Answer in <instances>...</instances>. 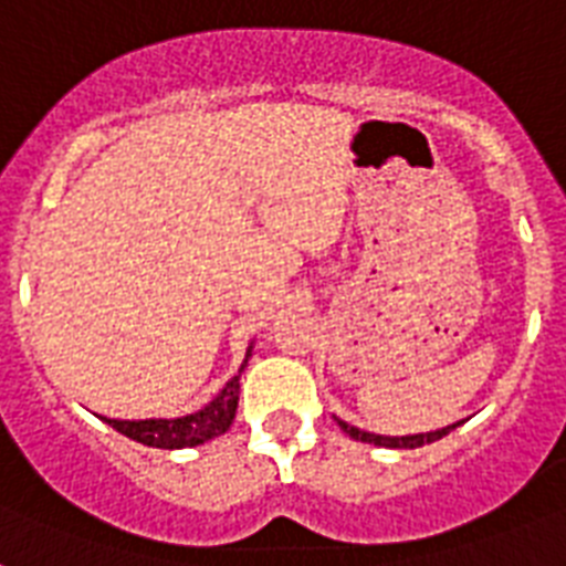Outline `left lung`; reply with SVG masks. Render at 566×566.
<instances>
[{"instance_id":"1","label":"left lung","mask_w":566,"mask_h":566,"mask_svg":"<svg viewBox=\"0 0 566 566\" xmlns=\"http://www.w3.org/2000/svg\"><path fill=\"white\" fill-rule=\"evenodd\" d=\"M337 426L349 434V438L361 440V443H376V447H390V449H417V447H426V443H434L440 440L443 434L455 429V426H447V429H438V431H426V434H405V438H385V434H370V431H361L349 426V422L337 420Z\"/></svg>"}]
</instances>
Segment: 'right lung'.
<instances>
[{
  "instance_id": "obj_1",
  "label": "right lung",
  "mask_w": 566,
  "mask_h": 566,
  "mask_svg": "<svg viewBox=\"0 0 566 566\" xmlns=\"http://www.w3.org/2000/svg\"><path fill=\"white\" fill-rule=\"evenodd\" d=\"M243 370V367H240ZM238 376L231 378L229 385L222 387L220 394L213 396L202 411L188 413V417H176V420H105L111 429L119 434L155 449H185L199 447L208 440L220 438L222 431L229 429L238 411Z\"/></svg>"
}]
</instances>
